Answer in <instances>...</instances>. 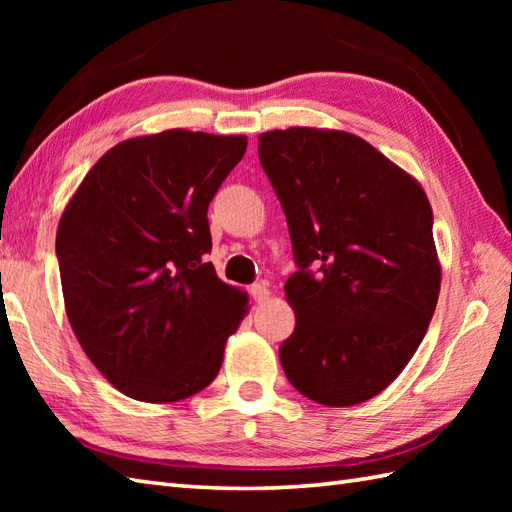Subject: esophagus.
I'll use <instances>...</instances> for the list:
<instances>
[{"mask_svg": "<svg viewBox=\"0 0 512 512\" xmlns=\"http://www.w3.org/2000/svg\"><path fill=\"white\" fill-rule=\"evenodd\" d=\"M250 295H253V299H255L257 303L268 301V299H270V288H268L266 281H262V284H253V286H250Z\"/></svg>", "mask_w": 512, "mask_h": 512, "instance_id": "esophagus-1", "label": "esophagus"}]
</instances>
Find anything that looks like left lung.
<instances>
[{
    "mask_svg": "<svg viewBox=\"0 0 512 512\" xmlns=\"http://www.w3.org/2000/svg\"><path fill=\"white\" fill-rule=\"evenodd\" d=\"M257 151L299 266L284 286L297 325L279 347L281 367L319 405H358L394 383L436 312L429 198L350 132L275 129L259 134Z\"/></svg>",
    "mask_w": 512,
    "mask_h": 512,
    "instance_id": "8db88e82",
    "label": "left lung"
}]
</instances>
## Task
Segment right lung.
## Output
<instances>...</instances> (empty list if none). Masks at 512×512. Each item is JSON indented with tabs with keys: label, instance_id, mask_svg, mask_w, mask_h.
Segmentation results:
<instances>
[{
	"label": "right lung",
	"instance_id": "right-lung-1",
	"mask_svg": "<svg viewBox=\"0 0 512 512\" xmlns=\"http://www.w3.org/2000/svg\"><path fill=\"white\" fill-rule=\"evenodd\" d=\"M246 136L127 138L88 171L57 228L65 312L94 367L143 402L213 383L248 295L215 275L209 202Z\"/></svg>",
	"mask_w": 512,
	"mask_h": 512
}]
</instances>
